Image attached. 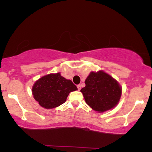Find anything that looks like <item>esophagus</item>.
Here are the masks:
<instances>
[{"label":"esophagus","instance_id":"1","mask_svg":"<svg viewBox=\"0 0 152 152\" xmlns=\"http://www.w3.org/2000/svg\"><path fill=\"white\" fill-rule=\"evenodd\" d=\"M77 88H78V91H80V89H81V85L80 84L77 85Z\"/></svg>","mask_w":152,"mask_h":152}]
</instances>
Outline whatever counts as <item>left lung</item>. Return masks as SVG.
<instances>
[{
	"mask_svg": "<svg viewBox=\"0 0 152 152\" xmlns=\"http://www.w3.org/2000/svg\"><path fill=\"white\" fill-rule=\"evenodd\" d=\"M81 89L87 104L102 113L115 107L119 102L122 88L118 82L102 70L91 72Z\"/></svg>",
	"mask_w": 152,
	"mask_h": 152,
	"instance_id": "obj_1",
	"label": "left lung"
}]
</instances>
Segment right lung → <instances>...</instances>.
<instances>
[{
    "mask_svg": "<svg viewBox=\"0 0 152 152\" xmlns=\"http://www.w3.org/2000/svg\"><path fill=\"white\" fill-rule=\"evenodd\" d=\"M77 90L71 80H66L59 72L49 74L39 79L32 86V95L39 105L53 109L65 102L69 93Z\"/></svg>",
    "mask_w": 152,
    "mask_h": 152,
    "instance_id": "right-lung-1",
    "label": "right lung"
}]
</instances>
